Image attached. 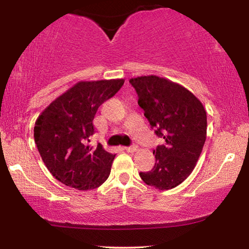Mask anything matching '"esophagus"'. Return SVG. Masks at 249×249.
<instances>
[{
	"mask_svg": "<svg viewBox=\"0 0 249 249\" xmlns=\"http://www.w3.org/2000/svg\"><path fill=\"white\" fill-rule=\"evenodd\" d=\"M125 151L128 153H136L138 151V147L136 145H134V146H130V147H125Z\"/></svg>",
	"mask_w": 249,
	"mask_h": 249,
	"instance_id": "esophagus-1",
	"label": "esophagus"
}]
</instances>
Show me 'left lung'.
<instances>
[{
	"label": "left lung",
	"mask_w": 249,
	"mask_h": 249,
	"mask_svg": "<svg viewBox=\"0 0 249 249\" xmlns=\"http://www.w3.org/2000/svg\"><path fill=\"white\" fill-rule=\"evenodd\" d=\"M138 105L164 145L153 151L155 165L139 176L159 190L179 186L195 169L206 139L207 117L202 102L181 85L158 76L131 78Z\"/></svg>",
	"instance_id": "8db88e82"
}]
</instances>
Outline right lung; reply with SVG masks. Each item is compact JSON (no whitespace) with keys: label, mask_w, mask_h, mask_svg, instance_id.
<instances>
[{"label":"right lung","mask_w":249,"mask_h":249,"mask_svg":"<svg viewBox=\"0 0 249 249\" xmlns=\"http://www.w3.org/2000/svg\"><path fill=\"white\" fill-rule=\"evenodd\" d=\"M124 79L79 81L55 98L37 118L34 138L44 164L54 178L78 190L100 187L108 178L115 155L98 144L94 135L98 107L114 96Z\"/></svg>","instance_id":"right-lung-1"}]
</instances>
